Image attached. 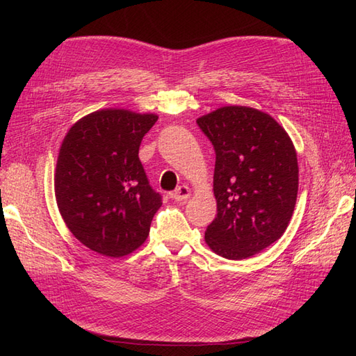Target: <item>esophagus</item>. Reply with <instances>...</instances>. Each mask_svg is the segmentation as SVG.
<instances>
[{"label":"esophagus","instance_id":"esophagus-1","mask_svg":"<svg viewBox=\"0 0 356 356\" xmlns=\"http://www.w3.org/2000/svg\"><path fill=\"white\" fill-rule=\"evenodd\" d=\"M172 197H174L177 202L187 200L190 197V188L187 186H179L174 193H172Z\"/></svg>","mask_w":356,"mask_h":356}]
</instances>
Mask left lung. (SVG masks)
I'll return each mask as SVG.
<instances>
[{"label": "left lung", "instance_id": "1", "mask_svg": "<svg viewBox=\"0 0 356 356\" xmlns=\"http://www.w3.org/2000/svg\"><path fill=\"white\" fill-rule=\"evenodd\" d=\"M197 126L215 149L217 217L204 241L215 254L243 260L281 238L293 217L296 148L275 118L250 106H222Z\"/></svg>", "mask_w": 356, "mask_h": 356}]
</instances>
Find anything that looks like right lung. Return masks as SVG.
I'll use <instances>...</instances> for the list:
<instances>
[{
  "label": "right lung",
  "mask_w": 356,
  "mask_h": 356,
  "mask_svg": "<svg viewBox=\"0 0 356 356\" xmlns=\"http://www.w3.org/2000/svg\"><path fill=\"white\" fill-rule=\"evenodd\" d=\"M154 114L101 110L63 139L55 175L58 208L70 232L92 251L123 257L141 246L161 207L139 160Z\"/></svg>",
  "instance_id": "right-lung-1"
}]
</instances>
